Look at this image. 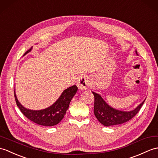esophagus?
Masks as SVG:
<instances>
[{
  "instance_id": "34e87169",
  "label": "esophagus",
  "mask_w": 158,
  "mask_h": 158,
  "mask_svg": "<svg viewBox=\"0 0 158 158\" xmlns=\"http://www.w3.org/2000/svg\"><path fill=\"white\" fill-rule=\"evenodd\" d=\"M89 84L90 81L89 78L87 76H81L78 80L77 87L80 89H86Z\"/></svg>"
}]
</instances>
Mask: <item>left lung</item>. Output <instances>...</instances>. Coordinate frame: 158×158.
Returning a JSON list of instances; mask_svg holds the SVG:
<instances>
[{
    "instance_id": "1",
    "label": "left lung",
    "mask_w": 158,
    "mask_h": 158,
    "mask_svg": "<svg viewBox=\"0 0 158 158\" xmlns=\"http://www.w3.org/2000/svg\"><path fill=\"white\" fill-rule=\"evenodd\" d=\"M92 93L94 96V114L99 122L106 127L128 122L139 112L145 102L144 100L133 110L123 112L112 108L106 103L100 95L94 91Z\"/></svg>"
}]
</instances>
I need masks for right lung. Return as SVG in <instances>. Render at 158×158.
Segmentation results:
<instances>
[{
  "label": "right lung",
  "instance_id": "right-lung-1",
  "mask_svg": "<svg viewBox=\"0 0 158 158\" xmlns=\"http://www.w3.org/2000/svg\"><path fill=\"white\" fill-rule=\"evenodd\" d=\"M31 49V48L24 55L30 52ZM77 89L78 88L76 85L67 88L62 92L58 100L53 105L42 110H31L25 108L18 101L15 93H14V96L18 108L29 120L40 125L51 127L58 124L64 118L66 112L69 108V104Z\"/></svg>",
  "mask_w": 158,
  "mask_h": 158
}]
</instances>
